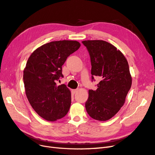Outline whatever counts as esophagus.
<instances>
[{"label": "esophagus", "instance_id": "obj_1", "mask_svg": "<svg viewBox=\"0 0 155 155\" xmlns=\"http://www.w3.org/2000/svg\"><path fill=\"white\" fill-rule=\"evenodd\" d=\"M78 91V89H74V90H72V93H73V94L76 93Z\"/></svg>", "mask_w": 155, "mask_h": 155}]
</instances>
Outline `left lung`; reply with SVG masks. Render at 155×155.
Returning <instances> with one entry per match:
<instances>
[{"mask_svg": "<svg viewBox=\"0 0 155 155\" xmlns=\"http://www.w3.org/2000/svg\"><path fill=\"white\" fill-rule=\"evenodd\" d=\"M91 58L92 81L101 80L96 91H88L85 103L87 113L98 121L110 119L125 103L132 85L128 62L115 46L101 40L83 41Z\"/></svg>", "mask_w": 155, "mask_h": 155, "instance_id": "left-lung-1", "label": "left lung"}]
</instances>
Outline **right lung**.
<instances>
[{"mask_svg": "<svg viewBox=\"0 0 155 155\" xmlns=\"http://www.w3.org/2000/svg\"><path fill=\"white\" fill-rule=\"evenodd\" d=\"M76 41H58L46 43L30 56L24 70L26 95L31 106L41 118L54 121L67 114L71 94L63 84L56 81L63 78L62 66L68 56L80 47Z\"/></svg>", "mask_w": 155, "mask_h": 155, "instance_id": "add662e5", "label": "right lung"}]
</instances>
